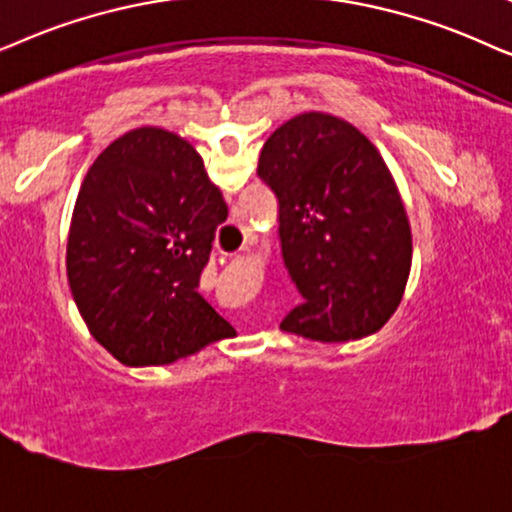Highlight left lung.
Here are the masks:
<instances>
[{"instance_id": "1", "label": "left lung", "mask_w": 512, "mask_h": 512, "mask_svg": "<svg viewBox=\"0 0 512 512\" xmlns=\"http://www.w3.org/2000/svg\"><path fill=\"white\" fill-rule=\"evenodd\" d=\"M257 175L278 199L283 262L304 299L281 330L323 344L381 330L410 278L412 231L377 147L349 121L304 112L264 142Z\"/></svg>"}]
</instances>
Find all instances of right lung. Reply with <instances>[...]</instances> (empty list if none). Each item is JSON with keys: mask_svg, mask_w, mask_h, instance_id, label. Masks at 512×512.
<instances>
[{"mask_svg": "<svg viewBox=\"0 0 512 512\" xmlns=\"http://www.w3.org/2000/svg\"><path fill=\"white\" fill-rule=\"evenodd\" d=\"M227 203L180 135L142 126L81 182L67 281L91 335L124 365H168L234 327L199 292Z\"/></svg>", "mask_w": 512, "mask_h": 512, "instance_id": "obj_1", "label": "right lung"}]
</instances>
